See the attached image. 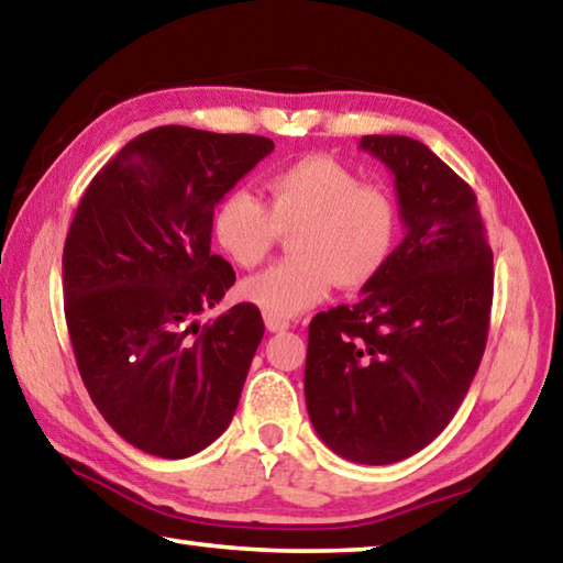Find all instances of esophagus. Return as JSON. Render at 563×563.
<instances>
[{
  "mask_svg": "<svg viewBox=\"0 0 563 563\" xmlns=\"http://www.w3.org/2000/svg\"><path fill=\"white\" fill-rule=\"evenodd\" d=\"M265 327H268V332H285L290 327V322L278 320V317H265Z\"/></svg>",
  "mask_w": 563,
  "mask_h": 563,
  "instance_id": "34e87169",
  "label": "esophagus"
}]
</instances>
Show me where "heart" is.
Here are the masks:
<instances>
[{
  "label": "heart",
  "mask_w": 563,
  "mask_h": 563,
  "mask_svg": "<svg viewBox=\"0 0 563 563\" xmlns=\"http://www.w3.org/2000/svg\"><path fill=\"white\" fill-rule=\"evenodd\" d=\"M261 203L246 189L221 197L211 217L213 239L241 268L258 265L290 233L295 255L241 283V298L288 320L342 288L379 278L398 241V207L382 184H366L342 162L312 155L265 179Z\"/></svg>",
  "instance_id": "b5f03b06"
}]
</instances>
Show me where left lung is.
<instances>
[{
	"label": "left lung",
	"mask_w": 563,
	"mask_h": 563,
	"mask_svg": "<svg viewBox=\"0 0 563 563\" xmlns=\"http://www.w3.org/2000/svg\"><path fill=\"white\" fill-rule=\"evenodd\" d=\"M394 175L406 236L362 300L312 317L305 401L322 443L388 465L441 435L483 360L493 249L477 197L423 142L364 135Z\"/></svg>",
	"instance_id": "left-lung-1"
}]
</instances>
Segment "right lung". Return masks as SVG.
Returning a JSON list of instances; mask_svg holds the SVG:
<instances>
[{
  "label": "right lung",
  "instance_id": "1",
  "mask_svg": "<svg viewBox=\"0 0 563 563\" xmlns=\"http://www.w3.org/2000/svg\"><path fill=\"white\" fill-rule=\"evenodd\" d=\"M258 135L165 125L128 142L86 189L64 246L76 364L112 431L157 457H189L236 413L263 317L199 314L236 280L211 253V217L273 152Z\"/></svg>",
  "mask_w": 563,
  "mask_h": 563
}]
</instances>
